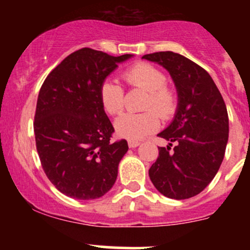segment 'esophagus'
<instances>
[{
    "label": "esophagus",
    "mask_w": 250,
    "mask_h": 250,
    "mask_svg": "<svg viewBox=\"0 0 250 250\" xmlns=\"http://www.w3.org/2000/svg\"><path fill=\"white\" fill-rule=\"evenodd\" d=\"M128 146H129V148H136L137 146H140V142H137V141H128Z\"/></svg>",
    "instance_id": "34e87169"
}]
</instances>
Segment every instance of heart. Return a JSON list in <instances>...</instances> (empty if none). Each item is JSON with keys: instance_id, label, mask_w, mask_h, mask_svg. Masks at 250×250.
<instances>
[{"instance_id": "heart-1", "label": "heart", "mask_w": 250, "mask_h": 250, "mask_svg": "<svg viewBox=\"0 0 250 250\" xmlns=\"http://www.w3.org/2000/svg\"><path fill=\"white\" fill-rule=\"evenodd\" d=\"M122 79L129 87L147 91L143 113H125L115 121L116 134L129 141H137L154 133L160 125L159 116L170 119L177 108V94L166 83V75L161 69L147 62L131 65L122 73ZM100 99L104 110L110 115H117L125 105V91L114 80H104L100 87Z\"/></svg>"}]
</instances>
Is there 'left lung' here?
<instances>
[{
    "label": "left lung",
    "mask_w": 250,
    "mask_h": 250,
    "mask_svg": "<svg viewBox=\"0 0 250 250\" xmlns=\"http://www.w3.org/2000/svg\"><path fill=\"white\" fill-rule=\"evenodd\" d=\"M142 59L169 71L179 101L174 120L157 135L170 143L159 147L149 177L169 199H189L207 187L223 161L229 133L226 103L210 75L187 57L159 51ZM171 142L177 143L173 152Z\"/></svg>",
    "instance_id": "obj_1"
}]
</instances>
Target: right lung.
I'll return each mask as SVG.
<instances>
[{
	"instance_id": "right-lung-1",
	"label": "right lung",
	"mask_w": 250,
	"mask_h": 250,
	"mask_svg": "<svg viewBox=\"0 0 250 250\" xmlns=\"http://www.w3.org/2000/svg\"><path fill=\"white\" fill-rule=\"evenodd\" d=\"M131 56L82 48L51 70L40 89L34 122L37 153L48 179L67 196L99 199L115 183L128 143L110 141L114 127L100 87L117 63Z\"/></svg>"
}]
</instances>
